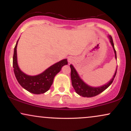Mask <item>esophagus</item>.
Listing matches in <instances>:
<instances>
[{
  "mask_svg": "<svg viewBox=\"0 0 131 131\" xmlns=\"http://www.w3.org/2000/svg\"><path fill=\"white\" fill-rule=\"evenodd\" d=\"M73 58H72V57H68V62L69 63H71L72 61H73Z\"/></svg>",
  "mask_w": 131,
  "mask_h": 131,
  "instance_id": "esophagus-1",
  "label": "esophagus"
}]
</instances>
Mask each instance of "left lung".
<instances>
[{"instance_id":"1","label":"left lung","mask_w":131,"mask_h":131,"mask_svg":"<svg viewBox=\"0 0 131 131\" xmlns=\"http://www.w3.org/2000/svg\"><path fill=\"white\" fill-rule=\"evenodd\" d=\"M108 38L110 40L111 45H112L114 53H115V57L116 60V52L115 49V47H114L113 41V39L111 36H108ZM71 68V82L72 85H73V88L76 91L78 95L80 96L84 97H92L94 96L100 94L102 92L104 91L105 89H106L108 87L112 84V83L115 77L117 71V67L116 69L115 74H114L113 76L112 79L110 80L108 82H106L105 84H103L101 85V86L99 87H93L91 86V85H88L85 82L81 79L80 76H79L77 71L73 67V64H70Z\"/></svg>"}]
</instances>
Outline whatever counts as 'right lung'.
<instances>
[{
    "label": "right lung",
    "mask_w": 131,
    "mask_h": 131,
    "mask_svg": "<svg viewBox=\"0 0 131 131\" xmlns=\"http://www.w3.org/2000/svg\"><path fill=\"white\" fill-rule=\"evenodd\" d=\"M17 40L14 49L13 57V68L15 75L19 84L26 91L34 94L46 92L52 85L54 78L60 71L61 68L68 64L67 59H63L46 69L44 71L35 76H30L23 72L19 68L17 60Z\"/></svg>",
    "instance_id": "obj_1"
}]
</instances>
